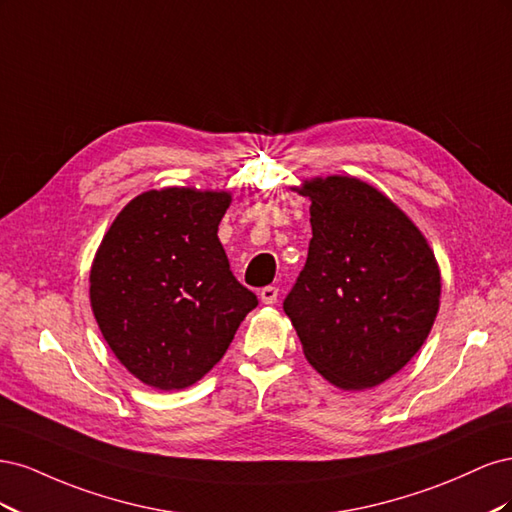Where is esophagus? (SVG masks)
I'll return each instance as SVG.
<instances>
[{"mask_svg":"<svg viewBox=\"0 0 512 512\" xmlns=\"http://www.w3.org/2000/svg\"><path fill=\"white\" fill-rule=\"evenodd\" d=\"M277 292H280V290H277L275 286H265L260 290V301L265 305H273L277 301Z\"/></svg>","mask_w":512,"mask_h":512,"instance_id":"34e87169","label":"esophagus"}]
</instances>
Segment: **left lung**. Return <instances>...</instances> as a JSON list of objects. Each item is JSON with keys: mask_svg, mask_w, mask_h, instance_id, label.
Instances as JSON below:
<instances>
[{"mask_svg": "<svg viewBox=\"0 0 512 512\" xmlns=\"http://www.w3.org/2000/svg\"><path fill=\"white\" fill-rule=\"evenodd\" d=\"M307 262L284 301L305 359L342 391L374 389L421 350L440 309L438 260L389 196L350 175L305 179Z\"/></svg>", "mask_w": 512, "mask_h": 512, "instance_id": "1", "label": "left lung"}]
</instances>
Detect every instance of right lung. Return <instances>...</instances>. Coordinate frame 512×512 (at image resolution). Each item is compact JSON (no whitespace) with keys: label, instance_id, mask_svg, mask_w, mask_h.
<instances>
[{"label":"right lung","instance_id":"1","mask_svg":"<svg viewBox=\"0 0 512 512\" xmlns=\"http://www.w3.org/2000/svg\"><path fill=\"white\" fill-rule=\"evenodd\" d=\"M230 203V192L177 185L138 194L91 262L89 301L108 348L158 391L203 378L258 305L218 239Z\"/></svg>","mask_w":512,"mask_h":512}]
</instances>
